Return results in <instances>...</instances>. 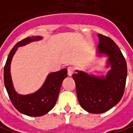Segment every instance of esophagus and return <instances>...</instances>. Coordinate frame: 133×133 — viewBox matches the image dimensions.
I'll return each mask as SVG.
<instances>
[{
  "instance_id": "34e87169",
  "label": "esophagus",
  "mask_w": 133,
  "mask_h": 133,
  "mask_svg": "<svg viewBox=\"0 0 133 133\" xmlns=\"http://www.w3.org/2000/svg\"><path fill=\"white\" fill-rule=\"evenodd\" d=\"M68 76H71L73 74V73H74V68L73 67H68Z\"/></svg>"
}]
</instances>
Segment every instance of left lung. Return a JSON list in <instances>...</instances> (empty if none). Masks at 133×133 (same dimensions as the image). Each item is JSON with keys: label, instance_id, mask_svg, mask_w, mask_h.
Here are the masks:
<instances>
[{"label": "left lung", "instance_id": "left-lung-1", "mask_svg": "<svg viewBox=\"0 0 133 133\" xmlns=\"http://www.w3.org/2000/svg\"><path fill=\"white\" fill-rule=\"evenodd\" d=\"M99 55L109 57L110 66L105 77H96L83 71H76L72 75L81 107L91 113H102L119 102L124 93L127 68L125 58L115 42L110 37L98 34Z\"/></svg>", "mask_w": 133, "mask_h": 133}]
</instances>
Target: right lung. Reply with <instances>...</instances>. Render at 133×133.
<instances>
[{"instance_id": "obj_1", "label": "right lung", "mask_w": 133, "mask_h": 133, "mask_svg": "<svg viewBox=\"0 0 133 133\" xmlns=\"http://www.w3.org/2000/svg\"><path fill=\"white\" fill-rule=\"evenodd\" d=\"M41 39L42 37L36 36L26 37L18 42L9 53L3 71L4 84L12 104L19 112L29 116H42L54 107L62 81L68 76L67 69L63 68L57 72L51 73L42 88L34 94L25 96L17 94L12 85L10 74V65L12 57L19 46Z\"/></svg>"}]
</instances>
